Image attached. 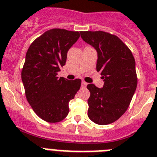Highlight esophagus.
Wrapping results in <instances>:
<instances>
[{"label":"esophagus","mask_w":157,"mask_h":157,"mask_svg":"<svg viewBox=\"0 0 157 157\" xmlns=\"http://www.w3.org/2000/svg\"><path fill=\"white\" fill-rule=\"evenodd\" d=\"M86 85H87V83L86 82H85V81H82V82H81V86H82V87H85Z\"/></svg>","instance_id":"esophagus-1"}]
</instances>
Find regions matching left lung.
Instances as JSON below:
<instances>
[{
    "label": "left lung",
    "instance_id": "1",
    "mask_svg": "<svg viewBox=\"0 0 157 157\" xmlns=\"http://www.w3.org/2000/svg\"><path fill=\"white\" fill-rule=\"evenodd\" d=\"M81 36L96 50L97 71L104 80L101 88L87 85L90 92L88 116L97 124H109L126 112L136 92V61L129 48L115 35L104 31H81Z\"/></svg>",
    "mask_w": 157,
    "mask_h": 157
}]
</instances>
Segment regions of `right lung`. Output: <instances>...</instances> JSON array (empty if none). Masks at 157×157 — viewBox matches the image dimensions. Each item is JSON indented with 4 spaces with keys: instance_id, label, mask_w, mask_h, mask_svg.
Wrapping results in <instances>:
<instances>
[{
    "instance_id": "obj_1",
    "label": "right lung",
    "mask_w": 157,
    "mask_h": 157,
    "mask_svg": "<svg viewBox=\"0 0 157 157\" xmlns=\"http://www.w3.org/2000/svg\"><path fill=\"white\" fill-rule=\"evenodd\" d=\"M80 33L63 29L46 31L31 43L25 55L21 81L26 99L35 114L48 123H58L67 117L68 103L81 88V79L58 77L65 65L67 51Z\"/></svg>"
}]
</instances>
